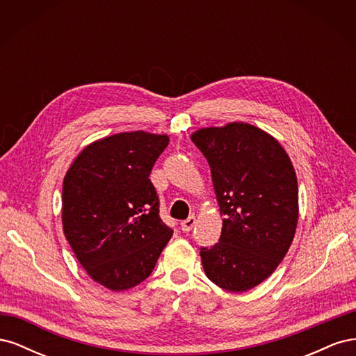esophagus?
<instances>
[{"label":"esophagus","mask_w":356,"mask_h":356,"mask_svg":"<svg viewBox=\"0 0 356 356\" xmlns=\"http://www.w3.org/2000/svg\"><path fill=\"white\" fill-rule=\"evenodd\" d=\"M195 224H196V218L188 217L187 220L181 222V229H182V232H190L193 227H195Z\"/></svg>","instance_id":"obj_1"}]
</instances>
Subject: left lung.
<instances>
[{
    "label": "left lung",
    "instance_id": "obj_1",
    "mask_svg": "<svg viewBox=\"0 0 356 356\" xmlns=\"http://www.w3.org/2000/svg\"><path fill=\"white\" fill-rule=\"evenodd\" d=\"M191 141L208 160L224 215L220 242L200 248L203 270L220 288L243 293L270 276L293 243L294 166L277 139L250 123L203 127Z\"/></svg>",
    "mask_w": 356,
    "mask_h": 356
}]
</instances>
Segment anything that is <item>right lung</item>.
<instances>
[{"instance_id":"1","label":"right lung","mask_w":356,"mask_h":356,"mask_svg":"<svg viewBox=\"0 0 356 356\" xmlns=\"http://www.w3.org/2000/svg\"><path fill=\"white\" fill-rule=\"evenodd\" d=\"M168 144V135L144 131L105 136L84 147L63 178V234L93 281L115 293L152 275L174 233L149 181Z\"/></svg>"}]
</instances>
